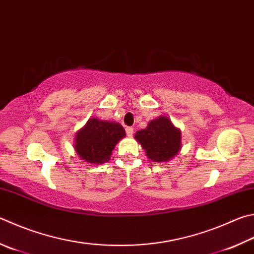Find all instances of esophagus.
Instances as JSON below:
<instances>
[{"mask_svg": "<svg viewBox=\"0 0 254 254\" xmlns=\"http://www.w3.org/2000/svg\"><path fill=\"white\" fill-rule=\"evenodd\" d=\"M126 132H127V136H132L133 135V127H127V128H126Z\"/></svg>", "mask_w": 254, "mask_h": 254, "instance_id": "34e87169", "label": "esophagus"}]
</instances>
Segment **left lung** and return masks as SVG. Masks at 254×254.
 <instances>
[{
    "mask_svg": "<svg viewBox=\"0 0 254 254\" xmlns=\"http://www.w3.org/2000/svg\"><path fill=\"white\" fill-rule=\"evenodd\" d=\"M134 137L145 150L147 158L154 162H167L181 147V132L165 117L152 120Z\"/></svg>",
    "mask_w": 254,
    "mask_h": 254,
    "instance_id": "1",
    "label": "left lung"
}]
</instances>
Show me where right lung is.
<instances>
[{"mask_svg": "<svg viewBox=\"0 0 254 254\" xmlns=\"http://www.w3.org/2000/svg\"><path fill=\"white\" fill-rule=\"evenodd\" d=\"M124 136L121 124L93 118L76 133L75 150L85 162L102 164L110 160L115 144Z\"/></svg>", "mask_w": 254, "mask_h": 254, "instance_id": "obj_1", "label": "right lung"}]
</instances>
